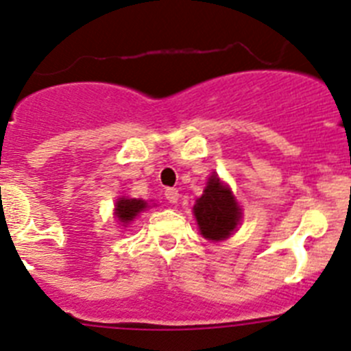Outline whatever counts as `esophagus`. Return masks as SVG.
<instances>
[{
	"mask_svg": "<svg viewBox=\"0 0 351 351\" xmlns=\"http://www.w3.org/2000/svg\"><path fill=\"white\" fill-rule=\"evenodd\" d=\"M164 197L168 199L169 203H178L180 199V194L176 189H166V192H164Z\"/></svg>",
	"mask_w": 351,
	"mask_h": 351,
	"instance_id": "1",
	"label": "esophagus"
}]
</instances>
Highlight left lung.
<instances>
[{"label":"left lung","instance_id":"8db88e82","mask_svg":"<svg viewBox=\"0 0 351 351\" xmlns=\"http://www.w3.org/2000/svg\"><path fill=\"white\" fill-rule=\"evenodd\" d=\"M194 217L204 238L222 241L238 227L241 208L230 189L220 182L219 176L211 175L203 195L195 201Z\"/></svg>","mask_w":351,"mask_h":351}]
</instances>
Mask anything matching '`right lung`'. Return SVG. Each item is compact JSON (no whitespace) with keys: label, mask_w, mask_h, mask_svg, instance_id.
<instances>
[{"label":"right lung","mask_w":351,"mask_h":351,"mask_svg":"<svg viewBox=\"0 0 351 351\" xmlns=\"http://www.w3.org/2000/svg\"><path fill=\"white\" fill-rule=\"evenodd\" d=\"M148 208L147 201L143 199H134V197H119L115 203V217L122 226H128L129 222L136 219L141 211Z\"/></svg>","instance_id":"obj_1"}]
</instances>
